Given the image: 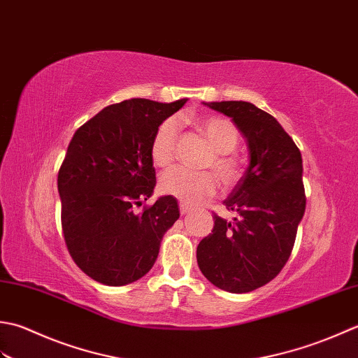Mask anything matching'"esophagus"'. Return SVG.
<instances>
[{
	"label": "esophagus",
	"instance_id": "34e87169",
	"mask_svg": "<svg viewBox=\"0 0 358 358\" xmlns=\"http://www.w3.org/2000/svg\"><path fill=\"white\" fill-rule=\"evenodd\" d=\"M179 210H180V215L184 216V215H188L189 211H192V207H188L187 203H184V202H180L179 203Z\"/></svg>",
	"mask_w": 358,
	"mask_h": 358
}]
</instances>
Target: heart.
Here are the masks:
<instances>
[{
    "label": "heart",
    "instance_id": "obj_1",
    "mask_svg": "<svg viewBox=\"0 0 358 358\" xmlns=\"http://www.w3.org/2000/svg\"><path fill=\"white\" fill-rule=\"evenodd\" d=\"M199 133L210 145L213 156L207 165L216 171L224 185H233L239 178V164L229 152L236 148L239 134L235 125L224 117H206L196 122ZM179 122L170 117L160 123L151 142V157L157 166H169L176 155ZM164 194L173 196L182 202L196 206L210 199L216 193L217 180L208 171H192L176 166L165 171L159 180Z\"/></svg>",
    "mask_w": 358,
    "mask_h": 358
}]
</instances>
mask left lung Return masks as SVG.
Listing matches in <instances>:
<instances>
[{
    "label": "left lung",
    "mask_w": 358,
    "mask_h": 358,
    "mask_svg": "<svg viewBox=\"0 0 358 358\" xmlns=\"http://www.w3.org/2000/svg\"><path fill=\"white\" fill-rule=\"evenodd\" d=\"M202 103L235 122L249 147V166L224 201L236 217L215 215L196 258L211 284L245 294L272 281L294 249L306 210L301 152L278 120L250 101Z\"/></svg>",
    "instance_id": "1"
}]
</instances>
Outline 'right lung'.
<instances>
[{
  "instance_id": "obj_1",
  "label": "right lung",
  "mask_w": 358,
  "mask_h": 358,
  "mask_svg": "<svg viewBox=\"0 0 358 358\" xmlns=\"http://www.w3.org/2000/svg\"><path fill=\"white\" fill-rule=\"evenodd\" d=\"M131 99L109 105L80 127L58 171L62 227L72 259L106 286H125L150 272L165 231L179 220L178 201L152 196L151 142L160 123L184 106Z\"/></svg>"
}]
</instances>
